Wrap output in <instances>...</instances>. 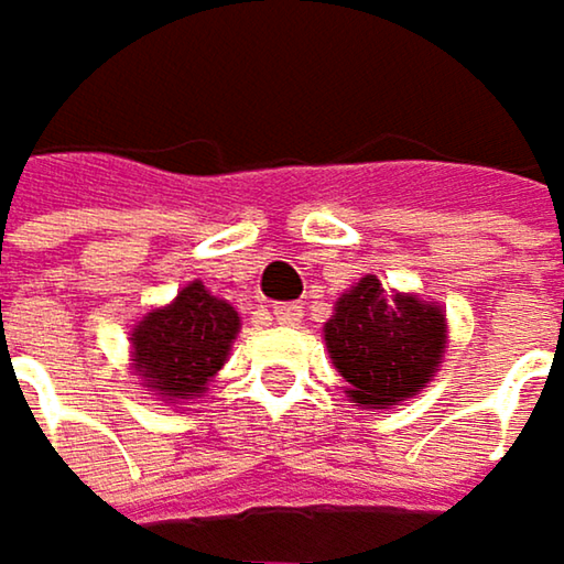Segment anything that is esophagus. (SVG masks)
<instances>
[{
	"instance_id": "obj_1",
	"label": "esophagus",
	"mask_w": 564,
	"mask_h": 564,
	"mask_svg": "<svg viewBox=\"0 0 564 564\" xmlns=\"http://www.w3.org/2000/svg\"><path fill=\"white\" fill-rule=\"evenodd\" d=\"M272 315L279 324H299L302 321V305L299 302H285V305H275Z\"/></svg>"
}]
</instances>
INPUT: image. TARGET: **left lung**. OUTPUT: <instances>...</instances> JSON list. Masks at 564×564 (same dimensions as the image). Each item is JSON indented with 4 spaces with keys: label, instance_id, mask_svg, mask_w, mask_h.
I'll return each instance as SVG.
<instances>
[{
    "label": "left lung",
    "instance_id": "8db88e82",
    "mask_svg": "<svg viewBox=\"0 0 564 564\" xmlns=\"http://www.w3.org/2000/svg\"><path fill=\"white\" fill-rule=\"evenodd\" d=\"M324 340L347 395L367 409L399 405L435 377L448 344L445 312L409 292H387L364 275L334 305Z\"/></svg>",
    "mask_w": 564,
    "mask_h": 564
}]
</instances>
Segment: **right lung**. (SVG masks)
I'll return each instance as SVG.
<instances>
[{
	"label": "right lung",
	"mask_w": 564,
	"mask_h": 564,
	"mask_svg": "<svg viewBox=\"0 0 564 564\" xmlns=\"http://www.w3.org/2000/svg\"><path fill=\"white\" fill-rule=\"evenodd\" d=\"M240 334L230 302L191 282L165 308H152L132 327V370L159 399H194L227 364Z\"/></svg>",
	"instance_id": "1"
}]
</instances>
